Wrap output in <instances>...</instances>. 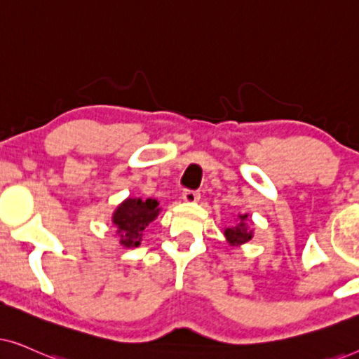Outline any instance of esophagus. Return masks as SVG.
Here are the masks:
<instances>
[{
  "mask_svg": "<svg viewBox=\"0 0 359 359\" xmlns=\"http://www.w3.org/2000/svg\"><path fill=\"white\" fill-rule=\"evenodd\" d=\"M181 198H183L184 203H198L201 194H199V191L186 189V191H183V194H181Z\"/></svg>",
  "mask_w": 359,
  "mask_h": 359,
  "instance_id": "1",
  "label": "esophagus"
}]
</instances>
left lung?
Returning <instances> with one entry per match:
<instances>
[{"mask_svg": "<svg viewBox=\"0 0 359 359\" xmlns=\"http://www.w3.org/2000/svg\"><path fill=\"white\" fill-rule=\"evenodd\" d=\"M238 222L232 225V227L225 229V237H227L229 243L232 245H242V243H247L248 240H252L253 237V230L248 229L247 225V219H248V214L245 215H238Z\"/></svg>", "mask_w": 359, "mask_h": 359, "instance_id": "obj_1", "label": "left lung"}]
</instances>
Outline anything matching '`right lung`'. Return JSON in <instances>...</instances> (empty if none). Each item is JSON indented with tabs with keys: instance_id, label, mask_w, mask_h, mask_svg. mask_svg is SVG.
Here are the masks:
<instances>
[{
	"instance_id": "1",
	"label": "right lung",
	"mask_w": 359,
	"mask_h": 359,
	"mask_svg": "<svg viewBox=\"0 0 359 359\" xmlns=\"http://www.w3.org/2000/svg\"><path fill=\"white\" fill-rule=\"evenodd\" d=\"M160 210L156 199L129 198L117 205L112 214V224L117 227L121 245L127 248L139 247L145 227L154 222Z\"/></svg>"
}]
</instances>
